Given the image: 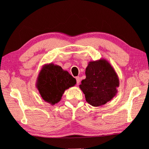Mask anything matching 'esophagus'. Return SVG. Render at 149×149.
<instances>
[{
	"instance_id": "obj_1",
	"label": "esophagus",
	"mask_w": 149,
	"mask_h": 149,
	"mask_svg": "<svg viewBox=\"0 0 149 149\" xmlns=\"http://www.w3.org/2000/svg\"><path fill=\"white\" fill-rule=\"evenodd\" d=\"M76 84H77V85H78L80 83V81H81L80 78L79 77V76H78V77L76 78Z\"/></svg>"
}]
</instances>
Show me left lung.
<instances>
[{
	"mask_svg": "<svg viewBox=\"0 0 149 149\" xmlns=\"http://www.w3.org/2000/svg\"><path fill=\"white\" fill-rule=\"evenodd\" d=\"M85 74L86 79L81 81L79 88L90 105L102 106L116 96L119 81L115 70L107 61L101 59L90 61Z\"/></svg>",
	"mask_w": 149,
	"mask_h": 149,
	"instance_id": "obj_1",
	"label": "left lung"
}]
</instances>
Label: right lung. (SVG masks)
<instances>
[{"mask_svg":"<svg viewBox=\"0 0 149 149\" xmlns=\"http://www.w3.org/2000/svg\"><path fill=\"white\" fill-rule=\"evenodd\" d=\"M76 81L68 72L53 63L43 66L38 74L37 87L44 101L52 105L59 102L66 89Z\"/></svg>","mask_w":149,"mask_h":149,"instance_id":"obj_1","label":"right lung"}]
</instances>
